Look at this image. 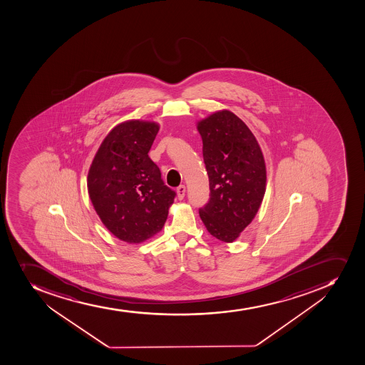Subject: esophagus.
<instances>
[{
  "instance_id": "34e87169",
  "label": "esophagus",
  "mask_w": 365,
  "mask_h": 365,
  "mask_svg": "<svg viewBox=\"0 0 365 365\" xmlns=\"http://www.w3.org/2000/svg\"><path fill=\"white\" fill-rule=\"evenodd\" d=\"M178 200H183L184 195H185V185L181 184L180 187H178Z\"/></svg>"
}]
</instances>
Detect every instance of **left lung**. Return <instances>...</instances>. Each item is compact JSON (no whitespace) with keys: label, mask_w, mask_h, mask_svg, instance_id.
I'll return each mask as SVG.
<instances>
[{"label":"left lung","mask_w":365,"mask_h":365,"mask_svg":"<svg viewBox=\"0 0 365 365\" xmlns=\"http://www.w3.org/2000/svg\"><path fill=\"white\" fill-rule=\"evenodd\" d=\"M210 198L200 209L207 230L231 243L250 225L265 194L267 170L261 148L247 124L229 110L200 120Z\"/></svg>","instance_id":"1"}]
</instances>
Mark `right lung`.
<instances>
[{
	"mask_svg": "<svg viewBox=\"0 0 365 365\" xmlns=\"http://www.w3.org/2000/svg\"><path fill=\"white\" fill-rule=\"evenodd\" d=\"M158 123L127 120L107 135L88 173V192L101 221L127 243L162 230L176 192L149 158Z\"/></svg>",
	"mask_w": 365,
	"mask_h": 365,
	"instance_id": "obj_1",
	"label": "right lung"
}]
</instances>
